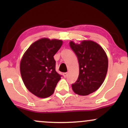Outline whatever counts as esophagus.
I'll return each mask as SVG.
<instances>
[{"label": "esophagus", "mask_w": 128, "mask_h": 128, "mask_svg": "<svg viewBox=\"0 0 128 128\" xmlns=\"http://www.w3.org/2000/svg\"><path fill=\"white\" fill-rule=\"evenodd\" d=\"M63 76H64V78H66L67 76H68V73H63Z\"/></svg>", "instance_id": "esophagus-1"}]
</instances>
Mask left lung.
Instances as JSON below:
<instances>
[{"label": "left lung", "mask_w": 128, "mask_h": 128, "mask_svg": "<svg viewBox=\"0 0 128 128\" xmlns=\"http://www.w3.org/2000/svg\"><path fill=\"white\" fill-rule=\"evenodd\" d=\"M76 54L79 66L78 80L72 86L75 93L86 96L96 92L106 77L108 60L106 53L100 46L92 41H82L80 44L70 42Z\"/></svg>", "instance_id": "left-lung-1"}]
</instances>
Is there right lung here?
Here are the masks:
<instances>
[{
	"mask_svg": "<svg viewBox=\"0 0 128 128\" xmlns=\"http://www.w3.org/2000/svg\"><path fill=\"white\" fill-rule=\"evenodd\" d=\"M62 42L60 40L44 38L32 43L20 61V73L27 89L41 98L54 93L61 75L55 70L54 56Z\"/></svg>",
	"mask_w": 128,
	"mask_h": 128,
	"instance_id": "1",
	"label": "right lung"
}]
</instances>
